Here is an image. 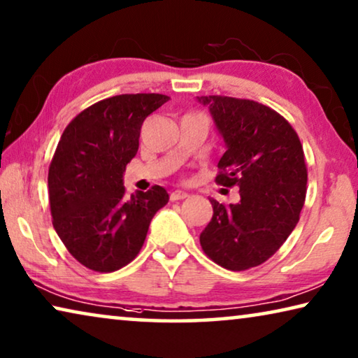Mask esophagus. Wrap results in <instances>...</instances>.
Instances as JSON below:
<instances>
[{
	"label": "esophagus",
	"mask_w": 358,
	"mask_h": 358,
	"mask_svg": "<svg viewBox=\"0 0 358 358\" xmlns=\"http://www.w3.org/2000/svg\"><path fill=\"white\" fill-rule=\"evenodd\" d=\"M189 194L186 193V191H181V189H175L170 193V199L172 201H180V199H186Z\"/></svg>",
	"instance_id": "1"
}]
</instances>
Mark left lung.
Instances as JSON below:
<instances>
[{
	"mask_svg": "<svg viewBox=\"0 0 358 358\" xmlns=\"http://www.w3.org/2000/svg\"><path fill=\"white\" fill-rule=\"evenodd\" d=\"M210 112L227 151L215 181L238 186L241 199H210L202 250L223 268L241 271L268 260L294 230L307 193V167L297 133L285 117L250 99L197 98Z\"/></svg>",
	"mask_w": 358,
	"mask_h": 358,
	"instance_id": "1",
	"label": "left lung"
}]
</instances>
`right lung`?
<instances>
[{
	"instance_id": "add662e5",
	"label": "right lung",
	"mask_w": 358,
	"mask_h": 358,
	"mask_svg": "<svg viewBox=\"0 0 358 358\" xmlns=\"http://www.w3.org/2000/svg\"><path fill=\"white\" fill-rule=\"evenodd\" d=\"M170 98L119 94L90 106L66 127L48 173L52 225L64 246L90 270L130 264L149 223L169 202L162 186L127 197L124 173L136 156L141 125Z\"/></svg>"
}]
</instances>
